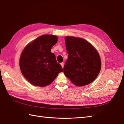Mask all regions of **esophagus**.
<instances>
[{"label": "esophagus", "instance_id": "esophagus-1", "mask_svg": "<svg viewBox=\"0 0 124 124\" xmlns=\"http://www.w3.org/2000/svg\"><path fill=\"white\" fill-rule=\"evenodd\" d=\"M61 66H62V68H63V66H64V63H63V62H62V63H61Z\"/></svg>", "mask_w": 124, "mask_h": 124}]
</instances>
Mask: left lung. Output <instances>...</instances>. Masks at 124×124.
Returning a JSON list of instances; mask_svg holds the SVG:
<instances>
[{"label": "left lung", "instance_id": "left-lung-1", "mask_svg": "<svg viewBox=\"0 0 124 124\" xmlns=\"http://www.w3.org/2000/svg\"><path fill=\"white\" fill-rule=\"evenodd\" d=\"M65 43L68 54L63 67L66 77L78 86L92 83L101 69V59L98 52L82 38L66 37Z\"/></svg>", "mask_w": 124, "mask_h": 124}]
</instances>
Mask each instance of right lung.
Here are the masks:
<instances>
[{
    "mask_svg": "<svg viewBox=\"0 0 124 124\" xmlns=\"http://www.w3.org/2000/svg\"><path fill=\"white\" fill-rule=\"evenodd\" d=\"M57 37L44 35L29 43L22 51L20 69L24 77L33 85L44 87L50 84L63 71L51 48Z\"/></svg>",
    "mask_w": 124,
    "mask_h": 124,
    "instance_id": "add662e5",
    "label": "right lung"
}]
</instances>
